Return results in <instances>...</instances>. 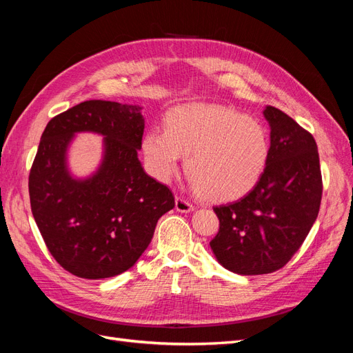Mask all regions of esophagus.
I'll return each instance as SVG.
<instances>
[{
  "instance_id": "34e87169",
  "label": "esophagus",
  "mask_w": 353,
  "mask_h": 353,
  "mask_svg": "<svg viewBox=\"0 0 353 353\" xmlns=\"http://www.w3.org/2000/svg\"><path fill=\"white\" fill-rule=\"evenodd\" d=\"M175 209L178 212H183V213H187V212H191L194 209V206L191 205L190 201H187L183 197H175Z\"/></svg>"
}]
</instances>
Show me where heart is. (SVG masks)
Returning a JSON list of instances; mask_svg holds the SVG:
<instances>
[{"label":"heart","instance_id":"1","mask_svg":"<svg viewBox=\"0 0 353 353\" xmlns=\"http://www.w3.org/2000/svg\"><path fill=\"white\" fill-rule=\"evenodd\" d=\"M148 172L169 183L185 156V172L197 193L230 201L250 191L268 162L270 141L253 117L219 104H191L166 116V130L143 138Z\"/></svg>","mask_w":353,"mask_h":353}]
</instances>
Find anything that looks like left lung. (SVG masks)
Here are the masks:
<instances>
[{
	"mask_svg": "<svg viewBox=\"0 0 353 353\" xmlns=\"http://www.w3.org/2000/svg\"><path fill=\"white\" fill-rule=\"evenodd\" d=\"M268 162L243 199L215 206L219 231L210 241L218 262L240 275L270 274L292 259L318 216L323 178L312 134L266 105Z\"/></svg>",
	"mask_w": 353,
	"mask_h": 353,
	"instance_id": "8db88e82",
	"label": "left lung"
}]
</instances>
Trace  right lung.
<instances>
[{"mask_svg": "<svg viewBox=\"0 0 353 353\" xmlns=\"http://www.w3.org/2000/svg\"><path fill=\"white\" fill-rule=\"evenodd\" d=\"M103 134L96 174L73 179L67 148L74 133ZM144 134L140 105L90 100L52 117L29 174L32 215L47 249L63 268L88 280L130 270L150 244L156 223L174 209L166 185L138 160Z\"/></svg>", "mask_w": 353, "mask_h": 353, "instance_id": "add662e5", "label": "right lung"}]
</instances>
